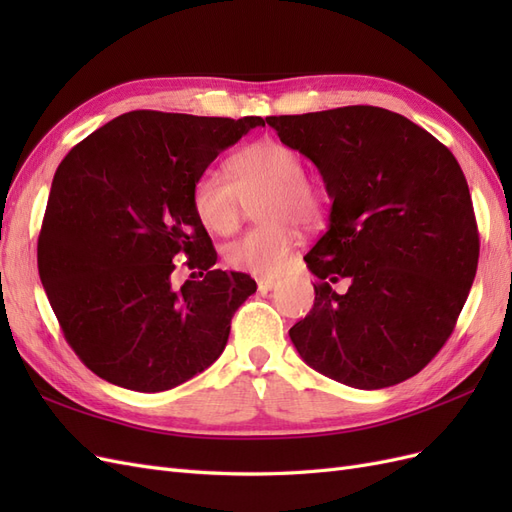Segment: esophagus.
Returning <instances> with one entry per match:
<instances>
[{"instance_id":"obj_1","label":"esophagus","mask_w":512,"mask_h":512,"mask_svg":"<svg viewBox=\"0 0 512 512\" xmlns=\"http://www.w3.org/2000/svg\"><path fill=\"white\" fill-rule=\"evenodd\" d=\"M275 288V280H271V277H260L258 280V290L260 292H269Z\"/></svg>"}]
</instances>
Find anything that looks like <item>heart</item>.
<instances>
[{
	"label": "heart",
	"mask_w": 512,
	"mask_h": 512,
	"mask_svg": "<svg viewBox=\"0 0 512 512\" xmlns=\"http://www.w3.org/2000/svg\"><path fill=\"white\" fill-rule=\"evenodd\" d=\"M228 177L207 168L192 185V205L203 226L215 235H230L241 222L243 198L265 192L258 218L265 222L247 230L224 247L232 269L254 275H277L299 245L301 232L294 224H312L324 207V194L314 181L303 177L301 153L267 138L239 149L226 162Z\"/></svg>",
	"instance_id": "b5f03b06"
}]
</instances>
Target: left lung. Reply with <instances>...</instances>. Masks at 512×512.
Wrapping results in <instances>:
<instances>
[{"label":"left lung","instance_id":"left-lung-1","mask_svg":"<svg viewBox=\"0 0 512 512\" xmlns=\"http://www.w3.org/2000/svg\"><path fill=\"white\" fill-rule=\"evenodd\" d=\"M312 160L333 200L305 256L314 307L290 329L301 359L352 389L418 374L451 337L478 265L468 181L416 123L378 106L267 117ZM342 276L346 295L331 288Z\"/></svg>","mask_w":512,"mask_h":512}]
</instances>
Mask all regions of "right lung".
<instances>
[{"label":"right lung","mask_w":512,"mask_h":512,"mask_svg":"<svg viewBox=\"0 0 512 512\" xmlns=\"http://www.w3.org/2000/svg\"><path fill=\"white\" fill-rule=\"evenodd\" d=\"M262 117L132 111L57 166L38 237L46 297L76 356L102 380L168 391L224 352L230 320L256 292L218 254L192 205L196 177ZM185 255L203 281L175 289Z\"/></svg>","instance_id":"add662e5"}]
</instances>
